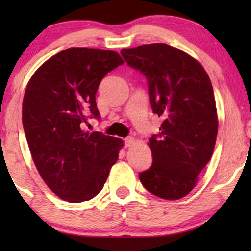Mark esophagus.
<instances>
[{
    "label": "esophagus",
    "instance_id": "34e87169",
    "mask_svg": "<svg viewBox=\"0 0 251 251\" xmlns=\"http://www.w3.org/2000/svg\"><path fill=\"white\" fill-rule=\"evenodd\" d=\"M133 143H135V138H132V137H128V138L125 139V146L126 147L132 146Z\"/></svg>",
    "mask_w": 251,
    "mask_h": 251
}]
</instances>
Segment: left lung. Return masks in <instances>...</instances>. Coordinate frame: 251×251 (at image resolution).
Listing matches in <instances>:
<instances>
[{"label":"left lung","mask_w":251,"mask_h":251,"mask_svg":"<svg viewBox=\"0 0 251 251\" xmlns=\"http://www.w3.org/2000/svg\"><path fill=\"white\" fill-rule=\"evenodd\" d=\"M121 54L145 75L151 107L163 119L159 135L149 139L153 163L139 179L156 197L178 200L193 190L214 152L218 120L210 78L197 59L166 43Z\"/></svg>","instance_id":"obj_1"}]
</instances>
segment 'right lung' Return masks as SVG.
Here are the masks:
<instances>
[{
    "label": "right lung",
    "mask_w": 251,
    "mask_h": 251,
    "mask_svg": "<svg viewBox=\"0 0 251 251\" xmlns=\"http://www.w3.org/2000/svg\"><path fill=\"white\" fill-rule=\"evenodd\" d=\"M123 64L115 51L68 48L39 67L27 84L23 126L36 169L63 200L95 198L119 159L123 142L82 130L99 119L96 92L108 72Z\"/></svg>",
    "instance_id": "right-lung-1"
}]
</instances>
